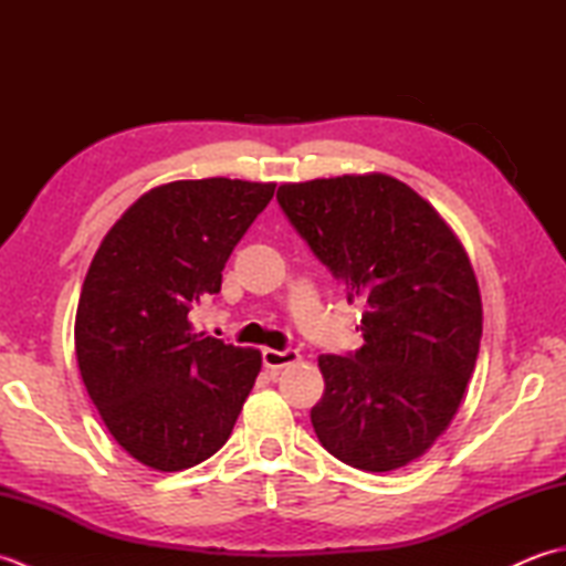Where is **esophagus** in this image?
Returning <instances> with one entry per match:
<instances>
[{"mask_svg":"<svg viewBox=\"0 0 566 566\" xmlns=\"http://www.w3.org/2000/svg\"><path fill=\"white\" fill-rule=\"evenodd\" d=\"M298 359V350L294 347H284V350H270V347H264L262 350V365L268 369H280L290 363H296Z\"/></svg>","mask_w":566,"mask_h":566,"instance_id":"esophagus-1","label":"esophagus"}]
</instances>
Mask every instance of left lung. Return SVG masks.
<instances>
[{"label": "left lung", "instance_id": "8db88e82", "mask_svg": "<svg viewBox=\"0 0 566 566\" xmlns=\"http://www.w3.org/2000/svg\"><path fill=\"white\" fill-rule=\"evenodd\" d=\"M276 201L347 302L365 304V345L318 357L321 444L365 472L413 462L450 426L476 365L482 298L464 248L387 175L282 185Z\"/></svg>", "mask_w": 566, "mask_h": 566}]
</instances>
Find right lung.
I'll list each match as a JSON object with an SVG mask.
<instances>
[{"label": "right lung", "mask_w": 566, "mask_h": 566, "mask_svg": "<svg viewBox=\"0 0 566 566\" xmlns=\"http://www.w3.org/2000/svg\"><path fill=\"white\" fill-rule=\"evenodd\" d=\"M274 185L182 179L130 207L84 276L75 353L84 387L122 448L160 472L219 452L262 367L252 347L191 331L221 292L238 240Z\"/></svg>", "instance_id": "add662e5"}]
</instances>
